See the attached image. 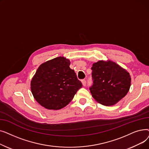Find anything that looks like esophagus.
I'll return each instance as SVG.
<instances>
[{"label":"esophagus","instance_id":"34e87169","mask_svg":"<svg viewBox=\"0 0 149 149\" xmlns=\"http://www.w3.org/2000/svg\"><path fill=\"white\" fill-rule=\"evenodd\" d=\"M81 83H82V84H83V86H85L86 84V81L85 80H83L81 81Z\"/></svg>","mask_w":149,"mask_h":149}]
</instances>
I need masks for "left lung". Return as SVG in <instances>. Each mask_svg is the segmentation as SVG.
<instances>
[{
    "mask_svg": "<svg viewBox=\"0 0 149 149\" xmlns=\"http://www.w3.org/2000/svg\"><path fill=\"white\" fill-rule=\"evenodd\" d=\"M91 69L93 84L89 89L98 103L112 106L126 95L131 78L126 69L111 60L94 63Z\"/></svg>",
    "mask_w": 149,
    "mask_h": 149,
    "instance_id": "8db88e82",
    "label": "left lung"
}]
</instances>
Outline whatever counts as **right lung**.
I'll list each match as a JSON object with an SVG mask.
<instances>
[{
    "label": "right lung",
    "instance_id": "right-lung-1",
    "mask_svg": "<svg viewBox=\"0 0 149 149\" xmlns=\"http://www.w3.org/2000/svg\"><path fill=\"white\" fill-rule=\"evenodd\" d=\"M69 65V60L58 57L38 68L31 81V89L35 100L42 106L49 110L63 108L82 87Z\"/></svg>",
    "mask_w": 149,
    "mask_h": 149
}]
</instances>
